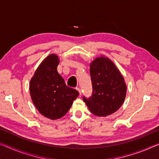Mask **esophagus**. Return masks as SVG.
<instances>
[{
    "instance_id": "34e87169",
    "label": "esophagus",
    "mask_w": 159,
    "mask_h": 159,
    "mask_svg": "<svg viewBox=\"0 0 159 159\" xmlns=\"http://www.w3.org/2000/svg\"><path fill=\"white\" fill-rule=\"evenodd\" d=\"M76 89V90H78V91H79V95H81V90H80V89H79V88H76V89Z\"/></svg>"
}]
</instances>
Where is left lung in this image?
<instances>
[{
  "label": "left lung",
  "mask_w": 159,
  "mask_h": 159,
  "mask_svg": "<svg viewBox=\"0 0 159 159\" xmlns=\"http://www.w3.org/2000/svg\"><path fill=\"white\" fill-rule=\"evenodd\" d=\"M93 92L83 99L90 111L99 117L115 112L124 102L127 85L120 70L107 57L96 58L90 64Z\"/></svg>",
  "instance_id": "left-lung-1"
}]
</instances>
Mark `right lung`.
<instances>
[{
    "label": "right lung",
    "instance_id": "obj_1",
    "mask_svg": "<svg viewBox=\"0 0 159 159\" xmlns=\"http://www.w3.org/2000/svg\"><path fill=\"white\" fill-rule=\"evenodd\" d=\"M59 59L50 54L44 59L30 80V92L34 106L42 115L57 120L66 114L79 93L68 87L57 71Z\"/></svg>",
    "mask_w": 159,
    "mask_h": 159
}]
</instances>
